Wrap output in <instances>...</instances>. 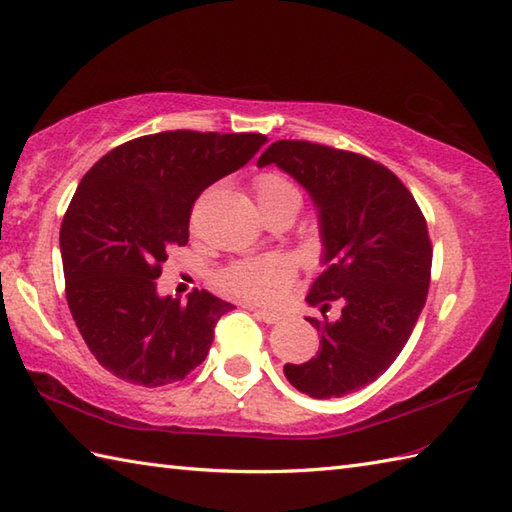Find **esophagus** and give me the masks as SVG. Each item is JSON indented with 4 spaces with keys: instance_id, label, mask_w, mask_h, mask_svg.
<instances>
[{
    "instance_id": "1",
    "label": "esophagus",
    "mask_w": 512,
    "mask_h": 512,
    "mask_svg": "<svg viewBox=\"0 0 512 512\" xmlns=\"http://www.w3.org/2000/svg\"><path fill=\"white\" fill-rule=\"evenodd\" d=\"M250 312H253V317L255 319H259V321H264V323H277L279 319H281V314H277V312H268V310H257V308H248Z\"/></svg>"
}]
</instances>
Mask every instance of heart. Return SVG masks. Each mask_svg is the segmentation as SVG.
I'll return each instance as SVG.
<instances>
[{
    "label": "heart",
    "instance_id": "1",
    "mask_svg": "<svg viewBox=\"0 0 512 512\" xmlns=\"http://www.w3.org/2000/svg\"><path fill=\"white\" fill-rule=\"evenodd\" d=\"M255 193L262 211L284 202L301 204L299 189L288 178L279 176V173H264V176H259L255 180ZM292 279H295V264L290 259L253 257L224 268L220 277H217V286L226 295L250 303H264L266 306V303H275L284 297Z\"/></svg>",
    "mask_w": 512,
    "mask_h": 512
}]
</instances>
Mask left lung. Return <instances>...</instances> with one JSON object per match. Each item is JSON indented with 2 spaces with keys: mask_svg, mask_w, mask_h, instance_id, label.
<instances>
[{
  "mask_svg": "<svg viewBox=\"0 0 512 512\" xmlns=\"http://www.w3.org/2000/svg\"><path fill=\"white\" fill-rule=\"evenodd\" d=\"M277 165L319 209L325 270L306 301L323 317L319 354L286 363L292 387L312 398H341L387 372L416 328L431 281L427 220L411 191L380 162L308 140H277L257 167ZM343 300L342 317H324Z\"/></svg>",
  "mask_w": 512,
  "mask_h": 512,
  "instance_id": "left-lung-1",
  "label": "left lung"
}]
</instances>
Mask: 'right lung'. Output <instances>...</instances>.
I'll use <instances>...</instances> for the list:
<instances>
[{"instance_id":"obj_1","label":"right lung","mask_w":512,"mask_h":512,"mask_svg":"<svg viewBox=\"0 0 512 512\" xmlns=\"http://www.w3.org/2000/svg\"><path fill=\"white\" fill-rule=\"evenodd\" d=\"M264 134L160 132L114 147L85 173L61 222L65 299L107 372L132 385L176 383L211 350L233 310L206 290L158 297L173 246L189 242L200 193L244 167Z\"/></svg>"}]
</instances>
